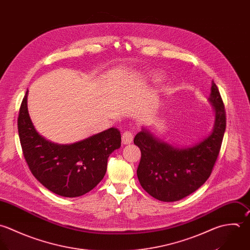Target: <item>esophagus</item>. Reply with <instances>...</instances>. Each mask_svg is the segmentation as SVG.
<instances>
[{"mask_svg":"<svg viewBox=\"0 0 250 250\" xmlns=\"http://www.w3.org/2000/svg\"><path fill=\"white\" fill-rule=\"evenodd\" d=\"M133 134L129 131H126L122 135V144L124 145H130L133 142Z\"/></svg>","mask_w":250,"mask_h":250,"instance_id":"esophagus-1","label":"esophagus"}]
</instances>
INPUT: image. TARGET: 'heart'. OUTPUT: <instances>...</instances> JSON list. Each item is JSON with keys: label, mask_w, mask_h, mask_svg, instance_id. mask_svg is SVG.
I'll return each instance as SVG.
<instances>
[{"label": "heart", "mask_w": 250, "mask_h": 250, "mask_svg": "<svg viewBox=\"0 0 250 250\" xmlns=\"http://www.w3.org/2000/svg\"><path fill=\"white\" fill-rule=\"evenodd\" d=\"M151 79H152V81L153 82H155V83H159V82H162V80H163V77H162V75H160V74H158V73H153V74H151Z\"/></svg>", "instance_id": "b5f03b06"}]
</instances>
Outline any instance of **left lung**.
I'll list each match as a JSON object with an SVG mask.
<instances>
[{
    "label": "left lung",
    "mask_w": 250,
    "mask_h": 250,
    "mask_svg": "<svg viewBox=\"0 0 250 250\" xmlns=\"http://www.w3.org/2000/svg\"><path fill=\"white\" fill-rule=\"evenodd\" d=\"M215 112L211 133L188 147H176L143 128L134 144L142 152L137 174L142 187L162 202L179 201L200 188L209 177L226 129V112L216 84L208 98Z\"/></svg>",
    "instance_id": "obj_1"
}]
</instances>
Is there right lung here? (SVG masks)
I'll return each instance as SVG.
<instances>
[{
    "mask_svg": "<svg viewBox=\"0 0 250 250\" xmlns=\"http://www.w3.org/2000/svg\"><path fill=\"white\" fill-rule=\"evenodd\" d=\"M28 90L20 105L18 134L33 175L51 192L68 198L91 191L104 178L108 156L121 146L118 129L109 128L71 145H58L35 129L27 107Z\"/></svg>",
    "mask_w": 250,
    "mask_h": 250,
    "instance_id": "obj_1",
    "label": "right lung"
}]
</instances>
